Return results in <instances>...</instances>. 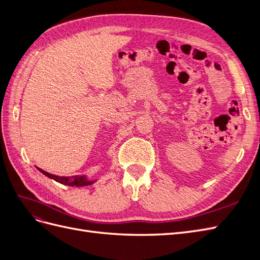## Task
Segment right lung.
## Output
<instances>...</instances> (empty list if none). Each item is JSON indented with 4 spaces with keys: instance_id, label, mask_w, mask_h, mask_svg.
<instances>
[{
    "instance_id": "1",
    "label": "right lung",
    "mask_w": 260,
    "mask_h": 260,
    "mask_svg": "<svg viewBox=\"0 0 260 260\" xmlns=\"http://www.w3.org/2000/svg\"><path fill=\"white\" fill-rule=\"evenodd\" d=\"M40 170L43 175H45L46 177H49L51 179H54L55 181H57V182L61 183V184H65V185H70V186H84V185H89L92 184L93 181H88L85 179L84 176H73V177H58V176H54L49 174V172H46L40 168H38Z\"/></svg>"
}]
</instances>
